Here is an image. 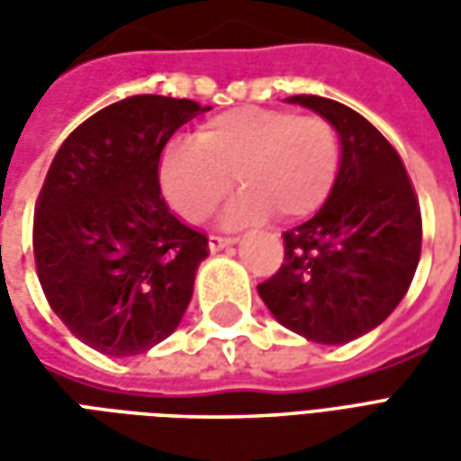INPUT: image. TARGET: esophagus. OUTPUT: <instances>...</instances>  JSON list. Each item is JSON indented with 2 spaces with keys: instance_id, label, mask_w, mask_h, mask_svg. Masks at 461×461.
<instances>
[{
  "instance_id": "34e87169",
  "label": "esophagus",
  "mask_w": 461,
  "mask_h": 461,
  "mask_svg": "<svg viewBox=\"0 0 461 461\" xmlns=\"http://www.w3.org/2000/svg\"><path fill=\"white\" fill-rule=\"evenodd\" d=\"M240 241V237H224V234H212L210 237V251L214 254V251H221L224 247H231V244H237Z\"/></svg>"
}]
</instances>
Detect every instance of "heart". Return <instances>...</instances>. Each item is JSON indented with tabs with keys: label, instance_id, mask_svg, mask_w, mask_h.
<instances>
[{
	"label": "heart",
	"instance_id": "b5f03b06",
	"mask_svg": "<svg viewBox=\"0 0 461 461\" xmlns=\"http://www.w3.org/2000/svg\"><path fill=\"white\" fill-rule=\"evenodd\" d=\"M339 165V135L323 115L249 105L202 122L194 145L172 140L158 160V185L190 224L210 220L234 182L244 190L230 210L234 221H299L329 200Z\"/></svg>",
	"mask_w": 461,
	"mask_h": 461
}]
</instances>
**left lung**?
<instances>
[{
	"instance_id": "obj_1",
	"label": "left lung",
	"mask_w": 461,
	"mask_h": 461,
	"mask_svg": "<svg viewBox=\"0 0 461 461\" xmlns=\"http://www.w3.org/2000/svg\"><path fill=\"white\" fill-rule=\"evenodd\" d=\"M286 101L336 128L340 167L323 207L284 231V264L257 291L284 329L339 346L402 301L422 249V214L405 165L373 122L321 95Z\"/></svg>"
}]
</instances>
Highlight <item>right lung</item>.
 Instances as JSON below:
<instances>
[{
  "instance_id": "right-lung-1",
  "label": "right lung",
  "mask_w": 461,
  "mask_h": 461,
  "mask_svg": "<svg viewBox=\"0 0 461 461\" xmlns=\"http://www.w3.org/2000/svg\"><path fill=\"white\" fill-rule=\"evenodd\" d=\"M187 98L131 95L76 128L34 212V259L49 306L105 356H138L180 326L207 237L165 204L158 160L204 113Z\"/></svg>"
}]
</instances>
